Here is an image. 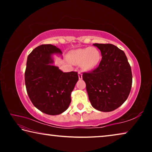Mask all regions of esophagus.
<instances>
[{
	"instance_id": "esophagus-1",
	"label": "esophagus",
	"mask_w": 152,
	"mask_h": 152,
	"mask_svg": "<svg viewBox=\"0 0 152 152\" xmlns=\"http://www.w3.org/2000/svg\"><path fill=\"white\" fill-rule=\"evenodd\" d=\"M78 78H79V79L82 78V74L80 72H78Z\"/></svg>"
}]
</instances>
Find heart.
I'll list each match as a JSON object with an SVG mask.
<instances>
[{"label": "heart", "instance_id": "obj_1", "mask_svg": "<svg viewBox=\"0 0 152 152\" xmlns=\"http://www.w3.org/2000/svg\"><path fill=\"white\" fill-rule=\"evenodd\" d=\"M70 58L74 64H80L83 70H90L99 63L101 53L96 48L87 47L74 51L72 53Z\"/></svg>", "mask_w": 152, "mask_h": 152}]
</instances>
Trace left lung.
<instances>
[{"label":"left lung","instance_id":"1","mask_svg":"<svg viewBox=\"0 0 152 152\" xmlns=\"http://www.w3.org/2000/svg\"><path fill=\"white\" fill-rule=\"evenodd\" d=\"M101 52L99 66L84 72L89 101L95 109L110 112L124 103L132 86V73L124 51L110 43H94Z\"/></svg>","mask_w":152,"mask_h":152}]
</instances>
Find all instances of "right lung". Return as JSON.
I'll use <instances>...</instances> for the list:
<instances>
[{
    "instance_id": "obj_1",
    "label": "right lung",
    "mask_w": 152,
    "mask_h": 152,
    "mask_svg": "<svg viewBox=\"0 0 152 152\" xmlns=\"http://www.w3.org/2000/svg\"><path fill=\"white\" fill-rule=\"evenodd\" d=\"M62 52L55 45L46 44L35 48L28 56L25 82L33 104L50 115L64 113L71 102V93L78 80L76 72H63L53 66V55Z\"/></svg>"
}]
</instances>
